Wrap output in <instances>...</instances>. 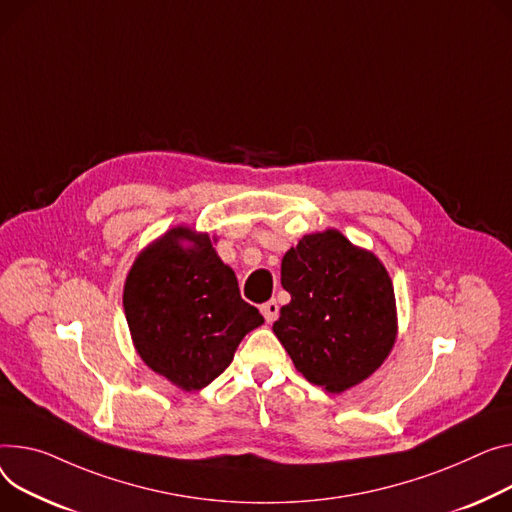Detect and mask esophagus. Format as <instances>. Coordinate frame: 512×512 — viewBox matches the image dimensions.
Returning <instances> with one entry per match:
<instances>
[{"label":"esophagus","instance_id":"esophagus-1","mask_svg":"<svg viewBox=\"0 0 512 512\" xmlns=\"http://www.w3.org/2000/svg\"><path fill=\"white\" fill-rule=\"evenodd\" d=\"M261 313H263V317H265L267 323H274V321L278 319V315H280V306H278L276 300H267V302L261 306Z\"/></svg>","mask_w":512,"mask_h":512}]
</instances>
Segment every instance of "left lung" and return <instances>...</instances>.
<instances>
[{
    "mask_svg": "<svg viewBox=\"0 0 512 512\" xmlns=\"http://www.w3.org/2000/svg\"><path fill=\"white\" fill-rule=\"evenodd\" d=\"M292 300L274 333L306 381L342 393L377 370L395 335V294L383 263L337 232L302 236L282 259Z\"/></svg>",
    "mask_w": 512,
    "mask_h": 512,
    "instance_id": "obj_1",
    "label": "left lung"
}]
</instances>
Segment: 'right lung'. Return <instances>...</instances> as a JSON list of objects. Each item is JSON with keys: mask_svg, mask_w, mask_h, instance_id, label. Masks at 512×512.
I'll use <instances>...</instances> for the list:
<instances>
[{"mask_svg": "<svg viewBox=\"0 0 512 512\" xmlns=\"http://www.w3.org/2000/svg\"><path fill=\"white\" fill-rule=\"evenodd\" d=\"M123 306L142 360L185 391L220 377L241 339L263 323L241 298L234 271L216 255L210 236L183 226L135 259Z\"/></svg>", "mask_w": 512, "mask_h": 512, "instance_id": "add662e5", "label": "right lung"}]
</instances>
